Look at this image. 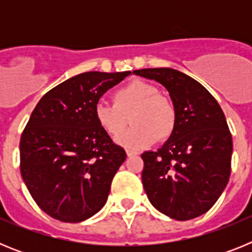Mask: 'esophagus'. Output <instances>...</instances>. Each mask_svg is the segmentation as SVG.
<instances>
[{
	"instance_id": "esophagus-1",
	"label": "esophagus",
	"mask_w": 252,
	"mask_h": 252,
	"mask_svg": "<svg viewBox=\"0 0 252 252\" xmlns=\"http://www.w3.org/2000/svg\"><path fill=\"white\" fill-rule=\"evenodd\" d=\"M126 154H127V157H135V155H137V151H133V150H130V149H127V150H126Z\"/></svg>"
}]
</instances>
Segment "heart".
Listing matches in <instances>:
<instances>
[{"instance_id":"1","label":"heart","mask_w":252,"mask_h":252,"mask_svg":"<svg viewBox=\"0 0 252 252\" xmlns=\"http://www.w3.org/2000/svg\"><path fill=\"white\" fill-rule=\"evenodd\" d=\"M113 103L98 102L94 117L99 127L117 136L132 121L133 126L117 137V144L130 150H140L173 135L177 126V110L155 86L145 81H132L116 90Z\"/></svg>"}]
</instances>
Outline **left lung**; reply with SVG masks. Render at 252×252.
Returning <instances> with one entry per match:
<instances>
[{
    "label": "left lung",
    "instance_id": "left-lung-1",
    "mask_svg": "<svg viewBox=\"0 0 252 252\" xmlns=\"http://www.w3.org/2000/svg\"><path fill=\"white\" fill-rule=\"evenodd\" d=\"M168 90L177 126L158 151H145L142 186L159 212L187 221L212 208L231 174L232 136L223 111L192 77L171 68L133 70Z\"/></svg>",
    "mask_w": 252,
    "mask_h": 252
}]
</instances>
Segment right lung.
I'll use <instances>...</instances> for the list:
<instances>
[{"mask_svg":"<svg viewBox=\"0 0 252 252\" xmlns=\"http://www.w3.org/2000/svg\"><path fill=\"white\" fill-rule=\"evenodd\" d=\"M131 72H87L43 95L20 140V170L46 215L77 223L104 206L126 153L99 127L94 107Z\"/></svg>","mask_w":252,"mask_h":252,"instance_id":"right-lung-1","label":"right lung"}]
</instances>
